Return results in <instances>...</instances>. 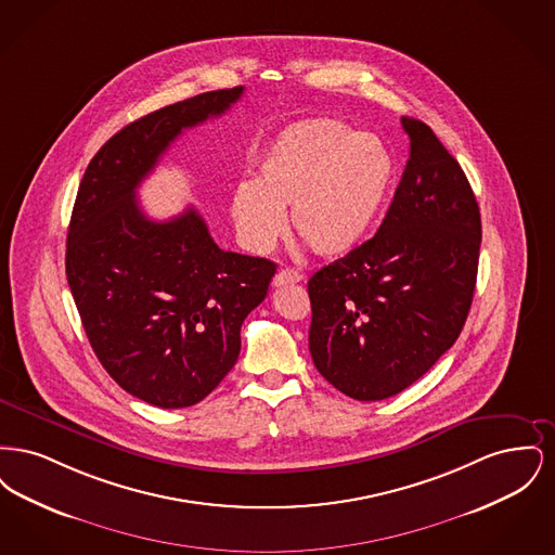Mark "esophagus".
<instances>
[{
    "mask_svg": "<svg viewBox=\"0 0 555 555\" xmlns=\"http://www.w3.org/2000/svg\"><path fill=\"white\" fill-rule=\"evenodd\" d=\"M304 279V274L299 270H293V268H283L274 274L272 279V285L274 287H283V285H289V283H299Z\"/></svg>",
    "mask_w": 555,
    "mask_h": 555,
    "instance_id": "1",
    "label": "esophagus"
}]
</instances>
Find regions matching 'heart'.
Returning a JSON list of instances; mask_svg holds the SVG:
<instances>
[{"instance_id": "heart-1", "label": "heart", "mask_w": 555, "mask_h": 555, "mask_svg": "<svg viewBox=\"0 0 555 555\" xmlns=\"http://www.w3.org/2000/svg\"><path fill=\"white\" fill-rule=\"evenodd\" d=\"M396 159L374 134H356L335 120H308L281 132L231 199L238 237L251 251H268L285 231L283 211L314 254H349L383 208Z\"/></svg>"}]
</instances>
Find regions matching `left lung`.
Here are the masks:
<instances>
[{
	"label": "left lung",
	"instance_id": "left-lung-1",
	"mask_svg": "<svg viewBox=\"0 0 555 555\" xmlns=\"http://www.w3.org/2000/svg\"><path fill=\"white\" fill-rule=\"evenodd\" d=\"M401 127L410 158L380 229L308 281L314 366L358 401L397 396L433 369L475 297L473 186L428 125L403 116Z\"/></svg>",
	"mask_w": 555,
	"mask_h": 555
}]
</instances>
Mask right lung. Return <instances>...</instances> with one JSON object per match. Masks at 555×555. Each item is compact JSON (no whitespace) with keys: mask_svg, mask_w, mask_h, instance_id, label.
<instances>
[{"mask_svg":"<svg viewBox=\"0 0 555 555\" xmlns=\"http://www.w3.org/2000/svg\"><path fill=\"white\" fill-rule=\"evenodd\" d=\"M241 93L208 91L116 132L89 162L70 216L66 279L87 339L127 393L164 410L202 401L235 366L241 324L276 264L220 249L193 208L152 220L137 186L181 132Z\"/></svg>","mask_w":555,"mask_h":555,"instance_id":"1","label":"right lung"}]
</instances>
